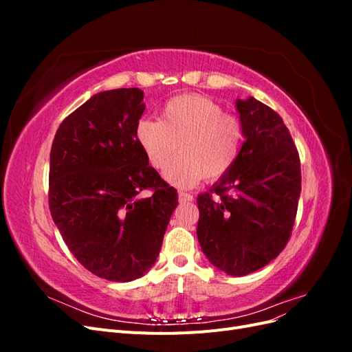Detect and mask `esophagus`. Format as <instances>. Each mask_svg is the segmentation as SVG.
I'll return each mask as SVG.
<instances>
[{"mask_svg": "<svg viewBox=\"0 0 352 352\" xmlns=\"http://www.w3.org/2000/svg\"><path fill=\"white\" fill-rule=\"evenodd\" d=\"M192 199H194V197L190 195V194L182 192V190H180V192H179V202H189V201H192Z\"/></svg>", "mask_w": 352, "mask_h": 352, "instance_id": "1", "label": "esophagus"}]
</instances>
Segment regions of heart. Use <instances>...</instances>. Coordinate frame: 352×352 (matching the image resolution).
<instances>
[{"label":"heart","mask_w":352,"mask_h":352,"mask_svg":"<svg viewBox=\"0 0 352 352\" xmlns=\"http://www.w3.org/2000/svg\"><path fill=\"white\" fill-rule=\"evenodd\" d=\"M136 142L146 162L179 188L195 186L202 179L228 175L241 154L243 127L235 116L204 95H179L162 110L160 119L144 117L135 127Z\"/></svg>","instance_id":"b5f03b06"}]
</instances>
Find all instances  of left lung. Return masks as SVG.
<instances>
[{
	"label": "left lung",
	"instance_id": "8db88e82",
	"mask_svg": "<svg viewBox=\"0 0 352 352\" xmlns=\"http://www.w3.org/2000/svg\"><path fill=\"white\" fill-rule=\"evenodd\" d=\"M245 141L235 166L197 198V235L212 265L245 276L274 260L291 238L301 162L282 117L255 98L236 101Z\"/></svg>",
	"mask_w": 352,
	"mask_h": 352
}]
</instances>
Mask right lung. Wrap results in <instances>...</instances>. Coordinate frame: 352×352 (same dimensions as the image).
<instances>
[{
	"label": "right lung",
	"instance_id": "1",
	"mask_svg": "<svg viewBox=\"0 0 352 352\" xmlns=\"http://www.w3.org/2000/svg\"><path fill=\"white\" fill-rule=\"evenodd\" d=\"M144 110L140 88L95 94L61 122L50 154L52 220L74 258L113 282L148 272L177 207L136 142Z\"/></svg>",
	"mask_w": 352,
	"mask_h": 352
}]
</instances>
